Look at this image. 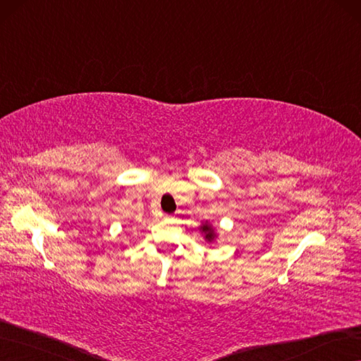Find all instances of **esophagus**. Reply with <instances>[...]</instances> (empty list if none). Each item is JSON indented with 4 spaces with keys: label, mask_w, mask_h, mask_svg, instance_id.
Segmentation results:
<instances>
[{
    "label": "esophagus",
    "mask_w": 361,
    "mask_h": 361,
    "mask_svg": "<svg viewBox=\"0 0 361 361\" xmlns=\"http://www.w3.org/2000/svg\"><path fill=\"white\" fill-rule=\"evenodd\" d=\"M164 219H166V221H170L171 216H164Z\"/></svg>",
    "instance_id": "1"
}]
</instances>
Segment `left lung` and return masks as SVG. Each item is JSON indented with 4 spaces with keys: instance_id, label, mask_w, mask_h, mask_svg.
<instances>
[{
    "instance_id": "left-lung-1",
    "label": "left lung",
    "mask_w": 361,
    "mask_h": 361,
    "mask_svg": "<svg viewBox=\"0 0 361 361\" xmlns=\"http://www.w3.org/2000/svg\"><path fill=\"white\" fill-rule=\"evenodd\" d=\"M200 231H201V234L204 235V238H206L207 243H213L216 238H218V234H216V231H214L213 225H210L207 221L200 226Z\"/></svg>"
}]
</instances>
